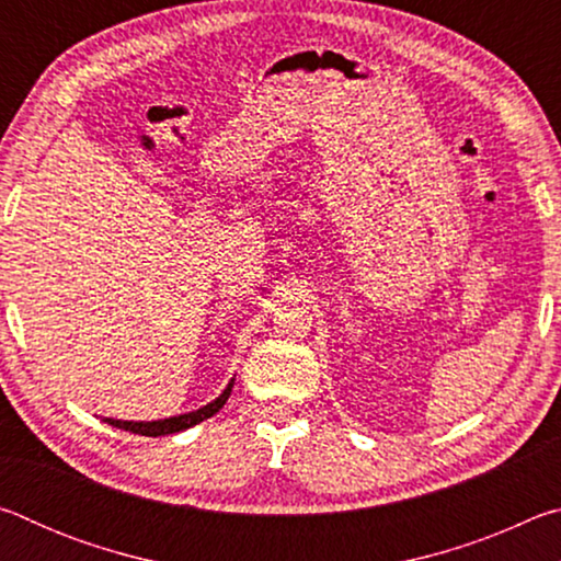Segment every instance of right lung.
<instances>
[{"mask_svg": "<svg viewBox=\"0 0 561 561\" xmlns=\"http://www.w3.org/2000/svg\"><path fill=\"white\" fill-rule=\"evenodd\" d=\"M232 391V383L225 388L220 398H215L213 403H207L205 408L195 413H185V415H175V417H165V421H153V423H130V421H113V417H106V423H111L113 428H121V431H130V433H138V435H148V438H156V435H170V433H180L185 428H193V425L207 421V417L215 415L220 408L227 403V398H230Z\"/></svg>", "mask_w": 561, "mask_h": 561, "instance_id": "obj_1", "label": "right lung"}]
</instances>
